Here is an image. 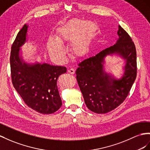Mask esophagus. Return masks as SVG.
<instances>
[{"mask_svg": "<svg viewBox=\"0 0 150 150\" xmlns=\"http://www.w3.org/2000/svg\"><path fill=\"white\" fill-rule=\"evenodd\" d=\"M68 71L69 74H75V70H74V68H70V69H68Z\"/></svg>", "mask_w": 150, "mask_h": 150, "instance_id": "34e87169", "label": "esophagus"}]
</instances>
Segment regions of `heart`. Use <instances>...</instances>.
<instances>
[{"label":"heart","mask_w":150,"mask_h":150,"mask_svg":"<svg viewBox=\"0 0 150 150\" xmlns=\"http://www.w3.org/2000/svg\"><path fill=\"white\" fill-rule=\"evenodd\" d=\"M95 25L91 22L84 23L77 20L60 28L57 32L56 39H50L47 47L50 56L58 62H63L65 58V50L61 43L70 41L76 37L71 45V51L77 57H82L86 54L91 37L94 32Z\"/></svg>","instance_id":"heart-1"}]
</instances>
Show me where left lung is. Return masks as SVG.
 <instances>
[{
    "label": "left lung",
    "mask_w": 150,
    "mask_h": 150,
    "mask_svg": "<svg viewBox=\"0 0 150 150\" xmlns=\"http://www.w3.org/2000/svg\"><path fill=\"white\" fill-rule=\"evenodd\" d=\"M117 34L115 44L81 61L75 72L87 107L99 114L110 112L124 102L136 78L135 45L120 25ZM114 53L126 61L124 75L120 79L107 74L104 69L105 57Z\"/></svg>",
    "instance_id": "obj_1"
}]
</instances>
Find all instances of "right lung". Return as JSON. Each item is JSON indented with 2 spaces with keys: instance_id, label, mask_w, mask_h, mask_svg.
Segmentation results:
<instances>
[{
  "instance_id": "right-lung-1",
  "label": "right lung",
  "mask_w": 150,
  "mask_h": 150,
  "mask_svg": "<svg viewBox=\"0 0 150 150\" xmlns=\"http://www.w3.org/2000/svg\"><path fill=\"white\" fill-rule=\"evenodd\" d=\"M28 26L18 32L11 47L10 64L13 86L25 104L36 112L51 114L62 105L57 80L67 68L47 63H26L20 55V47L26 41Z\"/></svg>"
}]
</instances>
